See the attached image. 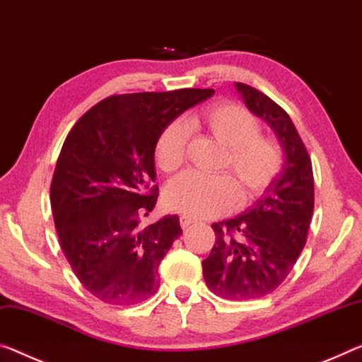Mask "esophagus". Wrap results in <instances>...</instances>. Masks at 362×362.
Segmentation results:
<instances>
[{
    "label": "esophagus",
    "instance_id": "esophagus-1",
    "mask_svg": "<svg viewBox=\"0 0 362 362\" xmlns=\"http://www.w3.org/2000/svg\"><path fill=\"white\" fill-rule=\"evenodd\" d=\"M192 223H194V219H192V217H188V216H180V226H182L183 230H185V228L190 227Z\"/></svg>",
    "mask_w": 362,
    "mask_h": 362
}]
</instances>
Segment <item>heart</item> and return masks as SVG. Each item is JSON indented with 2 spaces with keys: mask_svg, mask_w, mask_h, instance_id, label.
<instances>
[{
  "mask_svg": "<svg viewBox=\"0 0 362 362\" xmlns=\"http://www.w3.org/2000/svg\"><path fill=\"white\" fill-rule=\"evenodd\" d=\"M202 130L226 146L219 170L228 175L183 174L165 190L172 209L188 217H216L235 204L246 206L261 198L282 174L284 148L271 135L261 134L253 112L219 103L160 132L154 146V163L164 174H174L185 163L188 130Z\"/></svg>",
  "mask_w": 362,
  "mask_h": 362,
  "instance_id": "heart-1",
  "label": "heart"
}]
</instances>
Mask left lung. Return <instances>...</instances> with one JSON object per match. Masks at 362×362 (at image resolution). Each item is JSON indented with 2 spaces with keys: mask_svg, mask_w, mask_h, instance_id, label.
<instances>
[{
  "mask_svg": "<svg viewBox=\"0 0 362 362\" xmlns=\"http://www.w3.org/2000/svg\"><path fill=\"white\" fill-rule=\"evenodd\" d=\"M237 88L277 134L285 165L248 211L211 226L216 243L202 262L203 277L212 293L232 301L257 300L279 288L305 248L314 211L313 164L295 124L262 91L242 82Z\"/></svg>",
  "mask_w": 362,
  "mask_h": 362,
  "instance_id": "obj_1",
  "label": "left lung"
}]
</instances>
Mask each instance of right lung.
I'll list each match as a JSON object with an SVG mask.
<instances>
[{
  "label": "right lung",
  "mask_w": 362,
  "mask_h": 362,
  "mask_svg": "<svg viewBox=\"0 0 362 362\" xmlns=\"http://www.w3.org/2000/svg\"><path fill=\"white\" fill-rule=\"evenodd\" d=\"M212 95V88L112 95L66 136L51 211L72 272L100 301L134 306L158 291L159 262L182 228L177 216L140 226L159 194L154 146L172 120Z\"/></svg>",
  "instance_id": "add662e5"
}]
</instances>
